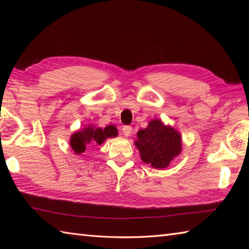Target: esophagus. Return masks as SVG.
<instances>
[{"label":"esophagus","mask_w":249,"mask_h":249,"mask_svg":"<svg viewBox=\"0 0 249 249\" xmlns=\"http://www.w3.org/2000/svg\"><path fill=\"white\" fill-rule=\"evenodd\" d=\"M122 130H123V134L126 137H128L131 134V130H133V127H131L130 125H124L123 128H122Z\"/></svg>","instance_id":"esophagus-1"}]
</instances>
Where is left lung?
<instances>
[{
	"label": "left lung",
	"instance_id": "8db88e82",
	"mask_svg": "<svg viewBox=\"0 0 249 249\" xmlns=\"http://www.w3.org/2000/svg\"><path fill=\"white\" fill-rule=\"evenodd\" d=\"M137 136L138 139L135 144L140 151L142 160L153 168H167L182 149L179 134L160 120L151 121L147 127L139 130Z\"/></svg>",
	"mask_w": 249,
	"mask_h": 249
}]
</instances>
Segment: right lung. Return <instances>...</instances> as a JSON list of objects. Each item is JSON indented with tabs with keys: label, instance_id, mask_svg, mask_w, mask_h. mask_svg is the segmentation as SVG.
I'll return each instance as SVG.
<instances>
[{
	"label": "right lung",
	"instance_id": "1",
	"mask_svg": "<svg viewBox=\"0 0 249 249\" xmlns=\"http://www.w3.org/2000/svg\"><path fill=\"white\" fill-rule=\"evenodd\" d=\"M116 135H118V130L112 125L107 126L104 129L89 126L71 136V146L76 154H82L87 147L102 144L109 137H115Z\"/></svg>",
	"mask_w": 249,
	"mask_h": 249
}]
</instances>
